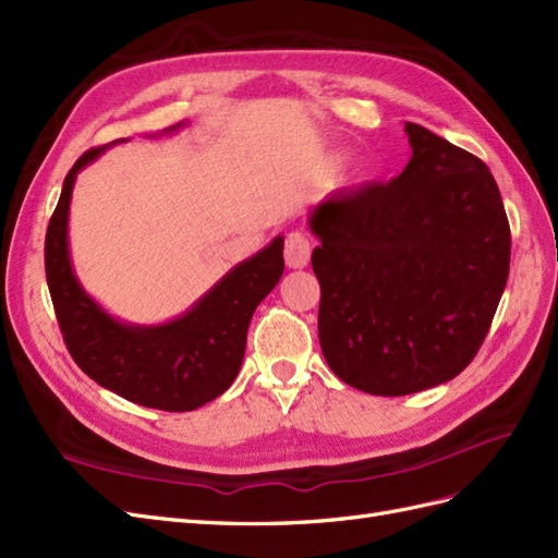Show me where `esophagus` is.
<instances>
[{
  "label": "esophagus",
  "instance_id": "1",
  "mask_svg": "<svg viewBox=\"0 0 558 558\" xmlns=\"http://www.w3.org/2000/svg\"><path fill=\"white\" fill-rule=\"evenodd\" d=\"M310 253H312V244H310V239L303 232H291L289 236H286V244H283L286 265L293 267V269L307 267Z\"/></svg>",
  "mask_w": 558,
  "mask_h": 558
}]
</instances>
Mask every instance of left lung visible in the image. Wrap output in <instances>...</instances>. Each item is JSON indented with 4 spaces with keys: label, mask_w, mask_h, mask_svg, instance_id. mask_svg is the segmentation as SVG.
I'll use <instances>...</instances> for the list:
<instances>
[{
    "label": "left lung",
    "mask_w": 558,
    "mask_h": 558,
    "mask_svg": "<svg viewBox=\"0 0 558 558\" xmlns=\"http://www.w3.org/2000/svg\"><path fill=\"white\" fill-rule=\"evenodd\" d=\"M409 167L338 190L312 210L319 342L342 383L403 397L453 380L476 356L509 277L511 234L493 173L405 122Z\"/></svg>",
    "instance_id": "left-lung-1"
}]
</instances>
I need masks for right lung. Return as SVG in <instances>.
<instances>
[{"label": "right lung", "mask_w": 558, "mask_h": 558, "mask_svg": "<svg viewBox=\"0 0 558 558\" xmlns=\"http://www.w3.org/2000/svg\"><path fill=\"white\" fill-rule=\"evenodd\" d=\"M105 147L88 149L74 161L44 242V267L60 333L74 364L100 387L147 409L194 411L220 397L242 368L251 316L283 275V236L230 269L178 319L161 326L117 322L84 293L68 248L74 178Z\"/></svg>", "instance_id": "1"}]
</instances>
